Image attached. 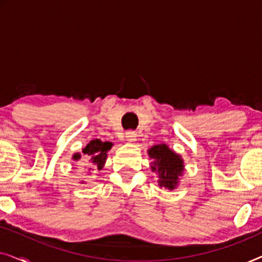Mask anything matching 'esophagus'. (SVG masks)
I'll return each mask as SVG.
<instances>
[{"label": "esophagus", "instance_id": "1", "mask_svg": "<svg viewBox=\"0 0 262 262\" xmlns=\"http://www.w3.org/2000/svg\"><path fill=\"white\" fill-rule=\"evenodd\" d=\"M136 137H137V135H136L135 131H127L126 134H125V139H126L127 142H135Z\"/></svg>", "mask_w": 262, "mask_h": 262}]
</instances>
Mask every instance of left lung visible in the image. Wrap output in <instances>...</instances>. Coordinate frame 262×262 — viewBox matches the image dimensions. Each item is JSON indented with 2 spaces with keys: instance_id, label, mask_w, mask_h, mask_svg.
<instances>
[{
  "instance_id": "left-lung-1",
  "label": "left lung",
  "mask_w": 262,
  "mask_h": 262,
  "mask_svg": "<svg viewBox=\"0 0 262 262\" xmlns=\"http://www.w3.org/2000/svg\"><path fill=\"white\" fill-rule=\"evenodd\" d=\"M149 155L155 160L151 169L159 173L160 186L173 189L178 184V178L184 170L181 156L169 150L166 144L154 145L149 150Z\"/></svg>"
}]
</instances>
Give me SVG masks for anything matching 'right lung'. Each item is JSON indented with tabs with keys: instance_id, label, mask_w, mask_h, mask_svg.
<instances>
[{
	"instance_id": "1",
	"label": "right lung",
	"mask_w": 262,
	"mask_h": 262,
	"mask_svg": "<svg viewBox=\"0 0 262 262\" xmlns=\"http://www.w3.org/2000/svg\"><path fill=\"white\" fill-rule=\"evenodd\" d=\"M111 146H112V143L101 142L100 139H95V141H91V143L85 146L82 152H83L84 155H87L88 157H91L92 163L94 164L98 169H101L103 164H105L107 151L111 149ZM80 159H81L80 154H75L74 160H80Z\"/></svg>"
}]
</instances>
